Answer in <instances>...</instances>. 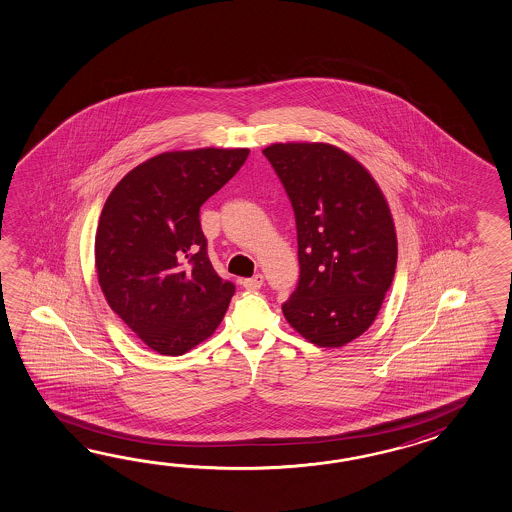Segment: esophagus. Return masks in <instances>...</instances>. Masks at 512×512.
Masks as SVG:
<instances>
[{
  "label": "esophagus",
  "instance_id": "1",
  "mask_svg": "<svg viewBox=\"0 0 512 512\" xmlns=\"http://www.w3.org/2000/svg\"><path fill=\"white\" fill-rule=\"evenodd\" d=\"M262 284H264V277H262L261 273H257V275H253L250 279H244V281H242V286H244L246 290H251V292L259 290Z\"/></svg>",
  "mask_w": 512,
  "mask_h": 512
}]
</instances>
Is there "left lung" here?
<instances>
[{"label": "left lung", "mask_w": 512, "mask_h": 512, "mask_svg": "<svg viewBox=\"0 0 512 512\" xmlns=\"http://www.w3.org/2000/svg\"><path fill=\"white\" fill-rule=\"evenodd\" d=\"M262 154L288 194L299 283L286 321L319 347H341L375 321L397 268L386 198L353 156L327 143H275Z\"/></svg>", "instance_id": "obj_1"}]
</instances>
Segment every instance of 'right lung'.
<instances>
[{
	"label": "right lung",
	"instance_id": "right-lung-1",
	"mask_svg": "<svg viewBox=\"0 0 512 512\" xmlns=\"http://www.w3.org/2000/svg\"><path fill=\"white\" fill-rule=\"evenodd\" d=\"M248 148L163 152L126 174L95 235V268L110 308L152 351L180 356L209 338L235 284L207 257L200 207L239 172Z\"/></svg>",
	"mask_w": 512,
	"mask_h": 512
}]
</instances>
